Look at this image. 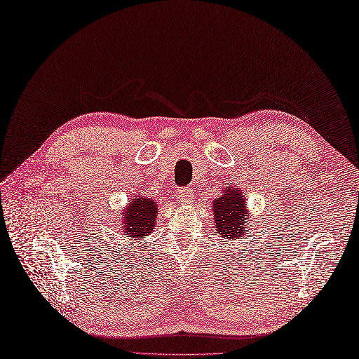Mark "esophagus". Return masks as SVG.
Here are the masks:
<instances>
[{"mask_svg": "<svg viewBox=\"0 0 359 359\" xmlns=\"http://www.w3.org/2000/svg\"><path fill=\"white\" fill-rule=\"evenodd\" d=\"M177 199L180 203H190L193 199V190L190 187H182L177 191Z\"/></svg>", "mask_w": 359, "mask_h": 359, "instance_id": "34e87169", "label": "esophagus"}]
</instances>
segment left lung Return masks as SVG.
<instances>
[{
	"instance_id": "8db88e82",
	"label": "left lung",
	"mask_w": 359,
	"mask_h": 359,
	"mask_svg": "<svg viewBox=\"0 0 359 359\" xmlns=\"http://www.w3.org/2000/svg\"><path fill=\"white\" fill-rule=\"evenodd\" d=\"M245 201L244 191L229 187L226 184V189L219 198L214 199L212 210L215 217L217 233L226 241L241 240L244 236L243 226L245 223Z\"/></svg>"
}]
</instances>
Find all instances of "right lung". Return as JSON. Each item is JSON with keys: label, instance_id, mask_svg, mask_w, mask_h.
Returning <instances> with one entry per match:
<instances>
[{"label": "right lung", "instance_id": "obj_1", "mask_svg": "<svg viewBox=\"0 0 359 359\" xmlns=\"http://www.w3.org/2000/svg\"><path fill=\"white\" fill-rule=\"evenodd\" d=\"M121 215V219L118 217L119 232L124 236L135 238V240H144L156 224L157 203L149 198L137 196L130 201Z\"/></svg>", "mask_w": 359, "mask_h": 359}]
</instances>
